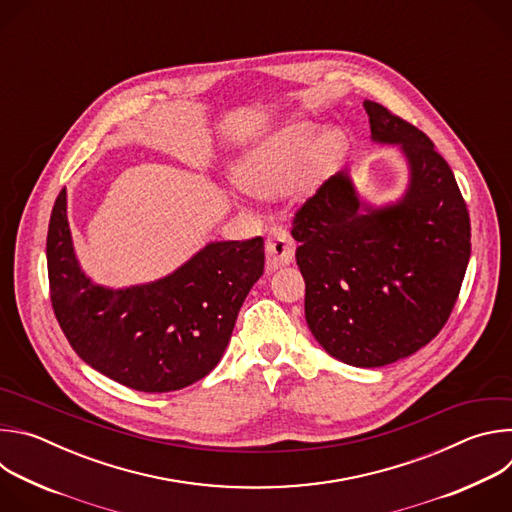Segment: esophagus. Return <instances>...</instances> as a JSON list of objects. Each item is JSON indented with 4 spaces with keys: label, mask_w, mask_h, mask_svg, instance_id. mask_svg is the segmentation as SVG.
<instances>
[{
    "label": "esophagus",
    "mask_w": 512,
    "mask_h": 512,
    "mask_svg": "<svg viewBox=\"0 0 512 512\" xmlns=\"http://www.w3.org/2000/svg\"><path fill=\"white\" fill-rule=\"evenodd\" d=\"M265 253H267V269L273 271L281 265L291 263L296 253V243L289 237V233L281 227H273L265 241Z\"/></svg>",
    "instance_id": "34e87169"
}]
</instances>
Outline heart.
I'll return each mask as SVG.
<instances>
[{
	"mask_svg": "<svg viewBox=\"0 0 512 512\" xmlns=\"http://www.w3.org/2000/svg\"><path fill=\"white\" fill-rule=\"evenodd\" d=\"M320 129L312 123H296L277 131L239 168V182L259 196H275L296 184L310 190L332 166L340 150V137L328 133L320 141Z\"/></svg>",
	"mask_w": 512,
	"mask_h": 512,
	"instance_id": "1",
	"label": "heart"
}]
</instances>
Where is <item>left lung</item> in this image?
<instances>
[{
    "label": "left lung",
    "mask_w": 512,
    "mask_h": 512,
    "mask_svg": "<svg viewBox=\"0 0 512 512\" xmlns=\"http://www.w3.org/2000/svg\"><path fill=\"white\" fill-rule=\"evenodd\" d=\"M373 139L401 145L409 190L393 206H362L344 172L294 214L306 320L316 340L352 367H385L446 326L470 259V214L431 139L387 107L364 101Z\"/></svg>",
    "instance_id": "1"
}]
</instances>
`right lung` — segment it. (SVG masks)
Returning <instances> with one entry per match:
<instances>
[{"instance_id": "add662e5", "label": "right lung", "mask_w": 512, "mask_h": 512, "mask_svg": "<svg viewBox=\"0 0 512 512\" xmlns=\"http://www.w3.org/2000/svg\"><path fill=\"white\" fill-rule=\"evenodd\" d=\"M46 257L52 310L72 350L129 389L168 393L200 381L221 360L239 310L263 275L265 247L261 237L210 243L156 283L99 287L72 251L62 188Z\"/></svg>"}]
</instances>
